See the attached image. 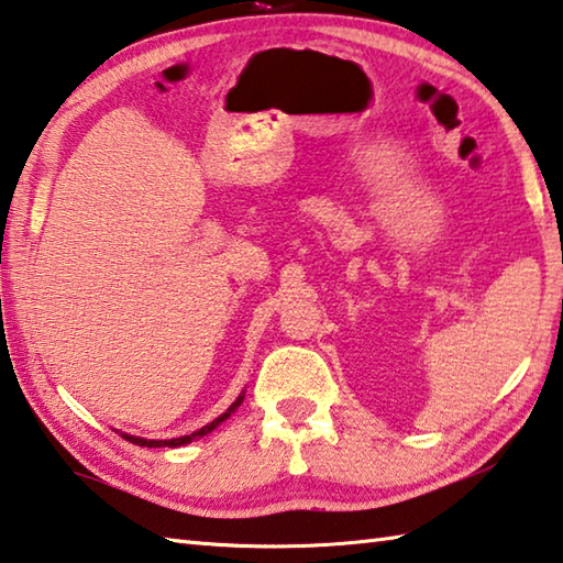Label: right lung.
Masks as SVG:
<instances>
[{
  "instance_id": "1",
  "label": "right lung",
  "mask_w": 563,
  "mask_h": 563,
  "mask_svg": "<svg viewBox=\"0 0 563 563\" xmlns=\"http://www.w3.org/2000/svg\"><path fill=\"white\" fill-rule=\"evenodd\" d=\"M243 396H246V391H241L239 394V398L236 401H233L227 411H223L219 418H213L211 423H207V426H201L199 431H194V433H189V435H179V438H169V441H150V438H137V435H130V433H120L122 438H125V441H130V443H135V445H140V448H179V445H187V443H191V441H197V438H203V435H209L213 428H219L223 421H227V418L231 416V413H236V408L243 404Z\"/></svg>"
}]
</instances>
